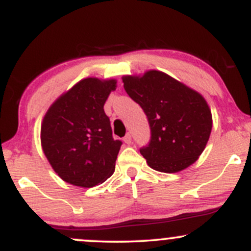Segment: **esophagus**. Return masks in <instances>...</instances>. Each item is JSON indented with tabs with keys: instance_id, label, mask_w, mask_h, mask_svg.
I'll return each mask as SVG.
<instances>
[{
	"instance_id": "obj_1",
	"label": "esophagus",
	"mask_w": 251,
	"mask_h": 251,
	"mask_svg": "<svg viewBox=\"0 0 251 251\" xmlns=\"http://www.w3.org/2000/svg\"><path fill=\"white\" fill-rule=\"evenodd\" d=\"M124 142L127 144V145H129V144L132 143V137H131V134H129V133L126 134L125 138H124Z\"/></svg>"
}]
</instances>
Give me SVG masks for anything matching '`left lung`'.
<instances>
[{"label":"left lung","mask_w":251,"mask_h":251,"mask_svg":"<svg viewBox=\"0 0 251 251\" xmlns=\"http://www.w3.org/2000/svg\"><path fill=\"white\" fill-rule=\"evenodd\" d=\"M126 93L139 103L151 128L140 153L150 168L175 174L189 168L208 144L212 116L201 94L160 71L123 76Z\"/></svg>","instance_id":"8db88e82"}]
</instances>
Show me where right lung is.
<instances>
[{
	"label": "right lung",
	"instance_id": "obj_1",
	"mask_svg": "<svg viewBox=\"0 0 251 251\" xmlns=\"http://www.w3.org/2000/svg\"><path fill=\"white\" fill-rule=\"evenodd\" d=\"M117 80L86 77L51 103L41 125L43 153L62 180L81 188L113 175L122 142L114 140L103 105Z\"/></svg>",
	"mask_w": 251,
	"mask_h": 251
}]
</instances>
